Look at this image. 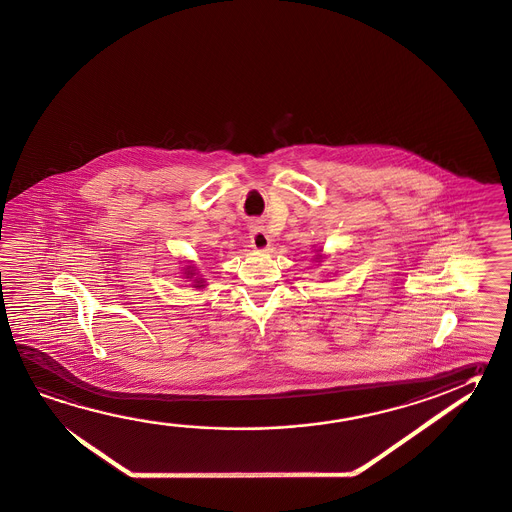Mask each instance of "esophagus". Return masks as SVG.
<instances>
[{
    "instance_id": "esophagus-1",
    "label": "esophagus",
    "mask_w": 512,
    "mask_h": 512,
    "mask_svg": "<svg viewBox=\"0 0 512 512\" xmlns=\"http://www.w3.org/2000/svg\"><path fill=\"white\" fill-rule=\"evenodd\" d=\"M252 249L256 251H267L270 247V238L267 231L261 226H254L251 229Z\"/></svg>"
}]
</instances>
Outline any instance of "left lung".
<instances>
[{"label": "left lung", "mask_w": 512, "mask_h": 512, "mask_svg": "<svg viewBox=\"0 0 512 512\" xmlns=\"http://www.w3.org/2000/svg\"><path fill=\"white\" fill-rule=\"evenodd\" d=\"M324 258H326V256L322 254V249H317V251H315V256H313V260L319 261V263H321V261H324Z\"/></svg>", "instance_id": "left-lung-1"}]
</instances>
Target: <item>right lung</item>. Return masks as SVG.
<instances>
[{
	"instance_id": "add662e5",
	"label": "right lung",
	"mask_w": 512,
	"mask_h": 512,
	"mask_svg": "<svg viewBox=\"0 0 512 512\" xmlns=\"http://www.w3.org/2000/svg\"><path fill=\"white\" fill-rule=\"evenodd\" d=\"M184 278L190 279V281H193V288H204L206 286V281L204 279L199 278V270H197V267L195 265H184Z\"/></svg>"
}]
</instances>
